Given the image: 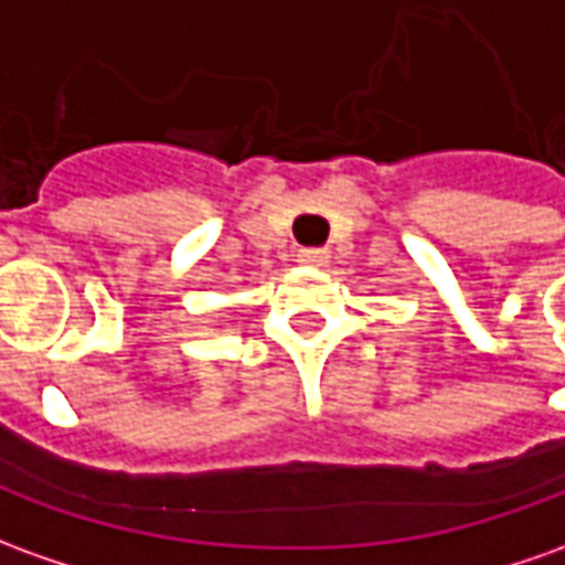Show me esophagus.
Instances as JSON below:
<instances>
[{
	"mask_svg": "<svg viewBox=\"0 0 565 565\" xmlns=\"http://www.w3.org/2000/svg\"><path fill=\"white\" fill-rule=\"evenodd\" d=\"M298 260L307 264V267H326V264H329V252H326V248H301V252H298Z\"/></svg>",
	"mask_w": 565,
	"mask_h": 565,
	"instance_id": "1",
	"label": "esophagus"
}]
</instances>
